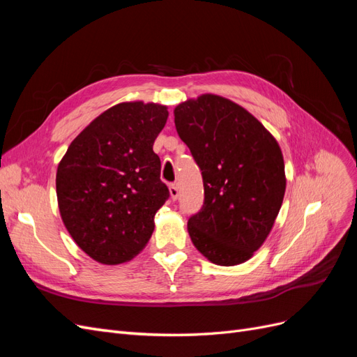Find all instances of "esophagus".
I'll return each instance as SVG.
<instances>
[{
	"label": "esophagus",
	"mask_w": 357,
	"mask_h": 357,
	"mask_svg": "<svg viewBox=\"0 0 357 357\" xmlns=\"http://www.w3.org/2000/svg\"><path fill=\"white\" fill-rule=\"evenodd\" d=\"M169 195H171L172 201H176L178 198V188H177V185H169Z\"/></svg>",
	"instance_id": "esophagus-1"
}]
</instances>
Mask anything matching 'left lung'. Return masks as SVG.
Here are the masks:
<instances>
[{
  "mask_svg": "<svg viewBox=\"0 0 357 357\" xmlns=\"http://www.w3.org/2000/svg\"><path fill=\"white\" fill-rule=\"evenodd\" d=\"M174 123L202 171L204 205L188 222L193 245L215 265L248 261L282 208V149L253 114L219 95L178 104Z\"/></svg>",
  "mask_w": 357,
  "mask_h": 357,
  "instance_id": "1",
  "label": "left lung"
}]
</instances>
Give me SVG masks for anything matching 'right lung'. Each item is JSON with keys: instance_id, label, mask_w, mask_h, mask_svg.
<instances>
[{"instance_id": "obj_1", "label": "right lung", "mask_w": 357, "mask_h": 357, "mask_svg": "<svg viewBox=\"0 0 357 357\" xmlns=\"http://www.w3.org/2000/svg\"><path fill=\"white\" fill-rule=\"evenodd\" d=\"M165 105L121 102L73 139L56 171L59 213L71 238L93 261L117 265L143 250L169 190L153 143Z\"/></svg>"}]
</instances>
